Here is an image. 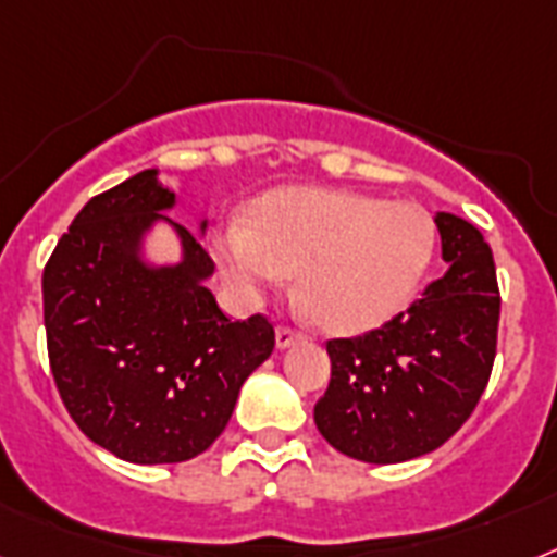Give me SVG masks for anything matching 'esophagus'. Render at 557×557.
<instances>
[{
  "mask_svg": "<svg viewBox=\"0 0 557 557\" xmlns=\"http://www.w3.org/2000/svg\"><path fill=\"white\" fill-rule=\"evenodd\" d=\"M300 339H302L300 331L286 329V325H280V329H277V348H280V350L292 348V345H294V343H300Z\"/></svg>",
  "mask_w": 557,
  "mask_h": 557,
  "instance_id": "obj_1",
  "label": "esophagus"
}]
</instances>
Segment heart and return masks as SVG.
<instances>
[{
    "label": "heart",
    "mask_w": 557,
    "mask_h": 557,
    "mask_svg": "<svg viewBox=\"0 0 557 557\" xmlns=\"http://www.w3.org/2000/svg\"><path fill=\"white\" fill-rule=\"evenodd\" d=\"M436 255L430 214L405 200L288 186L251 209V226L214 237V257L243 300H260L288 274L331 334H362L408 306Z\"/></svg>",
    "instance_id": "b5f03b06"
}]
</instances>
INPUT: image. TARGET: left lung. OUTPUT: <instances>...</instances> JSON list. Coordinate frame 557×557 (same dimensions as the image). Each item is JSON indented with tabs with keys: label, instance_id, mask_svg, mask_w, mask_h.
Wrapping results in <instances>:
<instances>
[{
	"label": "left lung",
	"instance_id": "1",
	"mask_svg": "<svg viewBox=\"0 0 557 557\" xmlns=\"http://www.w3.org/2000/svg\"><path fill=\"white\" fill-rule=\"evenodd\" d=\"M436 228L445 274L382 329L325 345L331 382L314 422L350 459L399 465L436 450L487 387L502 311L493 251L456 214L438 212Z\"/></svg>",
	"mask_w": 557,
	"mask_h": 557
}]
</instances>
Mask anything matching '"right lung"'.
<instances>
[{"label":"right lung","instance_id":"add662e5","mask_svg":"<svg viewBox=\"0 0 557 557\" xmlns=\"http://www.w3.org/2000/svg\"><path fill=\"white\" fill-rule=\"evenodd\" d=\"M175 191L144 170L76 214L45 265L50 371L73 422L133 465H175L207 450L249 373L274 350L265 317L232 322L207 288L214 263L163 212ZM170 222L177 264L143 260V237ZM207 232V221H200Z\"/></svg>","mask_w":557,"mask_h":557}]
</instances>
